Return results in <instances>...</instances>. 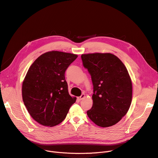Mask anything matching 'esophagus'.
<instances>
[{
	"mask_svg": "<svg viewBox=\"0 0 158 158\" xmlns=\"http://www.w3.org/2000/svg\"><path fill=\"white\" fill-rule=\"evenodd\" d=\"M85 98V93H82L78 98H79V100H82V99H84Z\"/></svg>",
	"mask_w": 158,
	"mask_h": 158,
	"instance_id": "1",
	"label": "esophagus"
}]
</instances>
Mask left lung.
I'll use <instances>...</instances> for the list:
<instances>
[{
    "label": "left lung",
    "instance_id": "1",
    "mask_svg": "<svg viewBox=\"0 0 158 158\" xmlns=\"http://www.w3.org/2000/svg\"><path fill=\"white\" fill-rule=\"evenodd\" d=\"M83 66L91 75L93 106L88 116L100 127L118 123L128 111L132 99V83L123 63L111 53L81 55Z\"/></svg>",
    "mask_w": 158,
    "mask_h": 158
}]
</instances>
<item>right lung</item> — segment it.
<instances>
[{"label":"right lung","mask_w":158,"mask_h":158,"mask_svg":"<svg viewBox=\"0 0 158 158\" xmlns=\"http://www.w3.org/2000/svg\"><path fill=\"white\" fill-rule=\"evenodd\" d=\"M77 55L52 51L38 57L22 85V97L31 116L39 124L54 127L65 119L76 100L68 91L65 72Z\"/></svg>","instance_id":"add662e5"}]
</instances>
